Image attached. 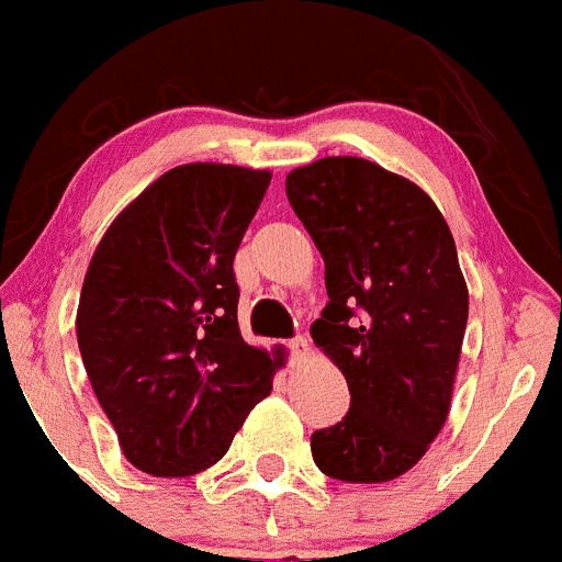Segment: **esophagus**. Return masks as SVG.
I'll list each match as a JSON object with an SVG mask.
<instances>
[{"mask_svg": "<svg viewBox=\"0 0 562 562\" xmlns=\"http://www.w3.org/2000/svg\"><path fill=\"white\" fill-rule=\"evenodd\" d=\"M288 352H291V363H300L305 361L307 352H311V344H307L305 336H296L288 341Z\"/></svg>", "mask_w": 562, "mask_h": 562, "instance_id": "esophagus-1", "label": "esophagus"}]
</instances>
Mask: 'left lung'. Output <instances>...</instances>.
<instances>
[{"label":"left lung","instance_id":"obj_1","mask_svg":"<svg viewBox=\"0 0 562 562\" xmlns=\"http://www.w3.org/2000/svg\"><path fill=\"white\" fill-rule=\"evenodd\" d=\"M285 193L325 260L330 302L311 336L350 386L341 423L313 431V462L338 482H392L451 408L468 325L457 244L414 181L358 156L291 170Z\"/></svg>","mask_w":562,"mask_h":562}]
</instances>
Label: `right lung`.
Here are the masks:
<instances>
[{
	"instance_id": "add662e5",
	"label": "right lung",
	"mask_w": 562,
	"mask_h": 562,
	"mask_svg": "<svg viewBox=\"0 0 562 562\" xmlns=\"http://www.w3.org/2000/svg\"><path fill=\"white\" fill-rule=\"evenodd\" d=\"M269 184V170L237 165L168 170L120 212L89 262L80 358L125 459L150 476L218 462L282 367L280 352L240 336L232 269Z\"/></svg>"
}]
</instances>
